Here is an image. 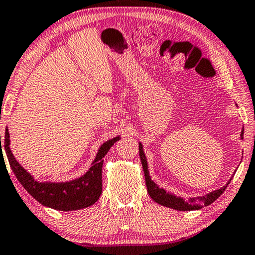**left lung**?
Returning a JSON list of instances; mask_svg holds the SVG:
<instances>
[{"label": "left lung", "instance_id": "left-lung-1", "mask_svg": "<svg viewBox=\"0 0 255 255\" xmlns=\"http://www.w3.org/2000/svg\"><path fill=\"white\" fill-rule=\"evenodd\" d=\"M243 136H244V130L241 131V138H243ZM138 153H140L141 163H142L148 194H149L150 198L153 199L155 202H157L159 205L165 206V207L176 209V211H195V209H201L204 206H208V205L213 204L215 200H217L219 196H220L222 193L225 192V189L227 188V185L231 182V180H232V178H231L230 181H228L226 185H225L224 187H221L220 189H217V191L208 193V194H206L204 196H198V198H191L188 200H185V199L180 198V196L170 194V193L166 192L163 188H160V187L150 179L146 155H144V153H143L142 144H141L140 142H138Z\"/></svg>", "mask_w": 255, "mask_h": 255}]
</instances>
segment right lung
I'll use <instances>...</instances> for the list:
<instances>
[{"label":"right lung","instance_id":"obj_1","mask_svg":"<svg viewBox=\"0 0 255 255\" xmlns=\"http://www.w3.org/2000/svg\"><path fill=\"white\" fill-rule=\"evenodd\" d=\"M120 140V136L106 141L99 148L94 161L86 174L72 181L66 182H38L15 159L10 150V138L5 128L4 150L9 165L15 176L24 189L41 205L56 211H77L89 207L98 201L102 193V165L104 157L111 147ZM2 151V146H1ZM3 155V154H2Z\"/></svg>","mask_w":255,"mask_h":255}]
</instances>
